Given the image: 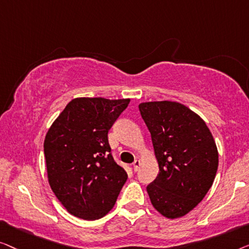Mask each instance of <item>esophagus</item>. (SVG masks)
I'll use <instances>...</instances> for the list:
<instances>
[{"instance_id": "obj_1", "label": "esophagus", "mask_w": 249, "mask_h": 249, "mask_svg": "<svg viewBox=\"0 0 249 249\" xmlns=\"http://www.w3.org/2000/svg\"><path fill=\"white\" fill-rule=\"evenodd\" d=\"M140 164H141V161H140L139 159H136L134 162H133V170L138 171L139 168H140Z\"/></svg>"}]
</instances>
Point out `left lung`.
<instances>
[{"label":"left lung","instance_id":"left-lung-1","mask_svg":"<svg viewBox=\"0 0 249 249\" xmlns=\"http://www.w3.org/2000/svg\"><path fill=\"white\" fill-rule=\"evenodd\" d=\"M151 133L159 175L148 185L150 201L168 219L191 212L211 188L219 164L215 141L205 122L183 104L139 105Z\"/></svg>","mask_w":249,"mask_h":249}]
</instances>
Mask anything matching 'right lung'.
Returning <instances> with one entry per match:
<instances>
[{
    "label": "right lung",
    "mask_w": 249,
    "mask_h": 249,
    "mask_svg": "<svg viewBox=\"0 0 249 249\" xmlns=\"http://www.w3.org/2000/svg\"><path fill=\"white\" fill-rule=\"evenodd\" d=\"M128 104L129 99L75 98L48 129V183L72 215L97 220L115 205L127 174L111 156L108 131Z\"/></svg>",
    "instance_id": "1"
}]
</instances>
